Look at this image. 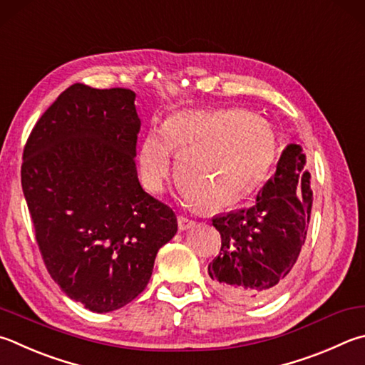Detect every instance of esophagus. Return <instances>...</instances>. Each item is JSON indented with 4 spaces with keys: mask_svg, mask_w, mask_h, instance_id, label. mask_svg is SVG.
Here are the masks:
<instances>
[{
    "mask_svg": "<svg viewBox=\"0 0 365 365\" xmlns=\"http://www.w3.org/2000/svg\"><path fill=\"white\" fill-rule=\"evenodd\" d=\"M177 223H178V230L180 231H187V230L195 227V222L190 220V218H187V217H178Z\"/></svg>",
    "mask_w": 365,
    "mask_h": 365,
    "instance_id": "obj_1",
    "label": "esophagus"
}]
</instances>
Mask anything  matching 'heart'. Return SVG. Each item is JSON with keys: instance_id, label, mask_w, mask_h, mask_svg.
Segmentation results:
<instances>
[{"instance_id": "b5f03b06", "label": "heart", "mask_w": 365, "mask_h": 365, "mask_svg": "<svg viewBox=\"0 0 365 365\" xmlns=\"http://www.w3.org/2000/svg\"><path fill=\"white\" fill-rule=\"evenodd\" d=\"M178 156L177 174L190 202L212 210L242 204L262 187L277 155L267 119L240 108L178 111L163 129L151 128L138 151L150 191H161Z\"/></svg>"}]
</instances>
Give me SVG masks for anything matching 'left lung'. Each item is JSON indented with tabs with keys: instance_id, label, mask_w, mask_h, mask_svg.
Returning a JSON list of instances; mask_svg holds the SVG:
<instances>
[{
	"instance_id": "obj_1",
	"label": "left lung",
	"mask_w": 365,
	"mask_h": 365,
	"mask_svg": "<svg viewBox=\"0 0 365 365\" xmlns=\"http://www.w3.org/2000/svg\"><path fill=\"white\" fill-rule=\"evenodd\" d=\"M300 145L282 150L276 174L249 209L215 215L222 249L209 264L218 294L235 303H258L276 295L290 276L307 240L313 191Z\"/></svg>"
}]
</instances>
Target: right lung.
Instances as JSON below:
<instances>
[{
	"mask_svg": "<svg viewBox=\"0 0 365 365\" xmlns=\"http://www.w3.org/2000/svg\"><path fill=\"white\" fill-rule=\"evenodd\" d=\"M130 89L73 84L26 140L22 190L49 274L96 313L143 292L158 250L177 233L170 207L143 191Z\"/></svg>",
	"mask_w": 365,
	"mask_h": 365,
	"instance_id": "1",
	"label": "right lung"
}]
</instances>
